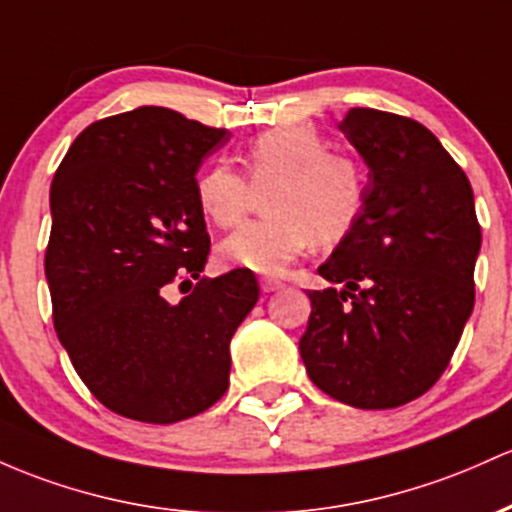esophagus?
I'll list each match as a JSON object with an SVG mask.
<instances>
[{
    "mask_svg": "<svg viewBox=\"0 0 512 512\" xmlns=\"http://www.w3.org/2000/svg\"><path fill=\"white\" fill-rule=\"evenodd\" d=\"M260 286H262V291H265V294H272V291H279V289H282L284 284L279 282V279H262Z\"/></svg>",
    "mask_w": 512,
    "mask_h": 512,
    "instance_id": "esophagus-1",
    "label": "esophagus"
}]
</instances>
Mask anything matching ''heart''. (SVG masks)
<instances>
[{
	"label": "heart",
	"instance_id": "obj_1",
	"mask_svg": "<svg viewBox=\"0 0 512 512\" xmlns=\"http://www.w3.org/2000/svg\"><path fill=\"white\" fill-rule=\"evenodd\" d=\"M330 145L308 126H279L245 148L250 184L233 167L211 165L196 182V199L209 221L230 228L250 211L255 192L267 196L272 218L245 223L218 247L230 267L282 274L313 243L338 245L364 211V174L352 157L328 153Z\"/></svg>",
	"mask_w": 512,
	"mask_h": 512
}]
</instances>
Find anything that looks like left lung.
I'll list each match as a JSON object with an SVG mask.
<instances>
[{"mask_svg": "<svg viewBox=\"0 0 512 512\" xmlns=\"http://www.w3.org/2000/svg\"><path fill=\"white\" fill-rule=\"evenodd\" d=\"M338 128L369 167L367 199L318 267L330 286L308 291L299 350L313 384L335 401L396 408L440 379L474 311V192L423 123L350 109Z\"/></svg>", "mask_w": 512, "mask_h": 512, "instance_id": "1", "label": "left lung"}]
</instances>
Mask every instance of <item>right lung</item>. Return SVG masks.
Returning a JSON list of instances; mask_svg holds the SVG:
<instances>
[{"label": "right lung", "mask_w": 512, "mask_h": 512, "mask_svg": "<svg viewBox=\"0 0 512 512\" xmlns=\"http://www.w3.org/2000/svg\"><path fill=\"white\" fill-rule=\"evenodd\" d=\"M228 138L138 106L84 128L50 184L55 333L87 389L123 418L170 425L228 389L230 338L260 299L255 274L200 279L179 304L161 294L204 272L211 240L196 172Z\"/></svg>", "instance_id": "add662e5"}]
</instances>
